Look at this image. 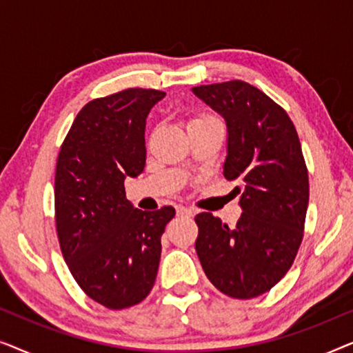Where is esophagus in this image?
Wrapping results in <instances>:
<instances>
[{
    "label": "esophagus",
    "instance_id": "1",
    "mask_svg": "<svg viewBox=\"0 0 353 353\" xmlns=\"http://www.w3.org/2000/svg\"><path fill=\"white\" fill-rule=\"evenodd\" d=\"M176 214L181 215V216H192V214H194V212H192V210L190 209V207L178 205V207H176Z\"/></svg>",
    "mask_w": 353,
    "mask_h": 353
}]
</instances>
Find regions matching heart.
I'll use <instances>...</instances> for the list:
<instances>
[{
    "label": "heart",
    "mask_w": 353,
    "mask_h": 353,
    "mask_svg": "<svg viewBox=\"0 0 353 353\" xmlns=\"http://www.w3.org/2000/svg\"><path fill=\"white\" fill-rule=\"evenodd\" d=\"M209 117V115H204V117H197V119H194V120H199V119H207ZM194 120H192V122H194Z\"/></svg>",
    "instance_id": "obj_1"
}]
</instances>
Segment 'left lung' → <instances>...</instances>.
Returning a JSON list of instances; mask_svg holds the SVG:
<instances>
[{"label":"left lung","mask_w":353,"mask_h":353,"mask_svg":"<svg viewBox=\"0 0 353 353\" xmlns=\"http://www.w3.org/2000/svg\"><path fill=\"white\" fill-rule=\"evenodd\" d=\"M226 123L223 175L238 181L243 210L233 228L196 215V252L226 296L252 299L281 279L296 259L308 207V173L291 119L263 91L241 80L194 86Z\"/></svg>","instance_id":"left-lung-1"}]
</instances>
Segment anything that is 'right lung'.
<instances>
[{"mask_svg":"<svg viewBox=\"0 0 353 353\" xmlns=\"http://www.w3.org/2000/svg\"><path fill=\"white\" fill-rule=\"evenodd\" d=\"M163 91L130 88L91 101L62 143L56 165V230L79 286L101 305L120 310L151 292L170 205L139 210L123 181L146 165L144 130Z\"/></svg>","mask_w":353,"mask_h":353,"instance_id":"1","label":"right lung"}]
</instances>
